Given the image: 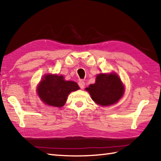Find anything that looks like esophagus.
Masks as SVG:
<instances>
[{
	"label": "esophagus",
	"instance_id": "34e87169",
	"mask_svg": "<svg viewBox=\"0 0 161 161\" xmlns=\"http://www.w3.org/2000/svg\"><path fill=\"white\" fill-rule=\"evenodd\" d=\"M78 84H79V86H80V87L81 88V89H83V88H84L85 82L83 80H80V81L78 82Z\"/></svg>",
	"mask_w": 161,
	"mask_h": 161
}]
</instances>
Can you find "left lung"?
Returning a JSON list of instances; mask_svg holds the SVG:
<instances>
[{"label":"left lung","mask_w":161,"mask_h":161,"mask_svg":"<svg viewBox=\"0 0 161 161\" xmlns=\"http://www.w3.org/2000/svg\"><path fill=\"white\" fill-rule=\"evenodd\" d=\"M86 90L97 104L108 106L116 103L122 97L125 88L118 75L111 73L98 75L95 83L91 84Z\"/></svg>","instance_id":"left-lung-1"}]
</instances>
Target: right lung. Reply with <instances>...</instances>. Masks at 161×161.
Masks as SVG:
<instances>
[{"mask_svg":"<svg viewBox=\"0 0 161 161\" xmlns=\"http://www.w3.org/2000/svg\"><path fill=\"white\" fill-rule=\"evenodd\" d=\"M80 88L76 82L65 81L62 75H46L38 86L37 92L45 104L61 107L66 103L68 94Z\"/></svg>","mask_w":161,"mask_h":161,"instance_id":"add662e5","label":"right lung"}]
</instances>
